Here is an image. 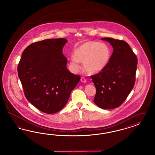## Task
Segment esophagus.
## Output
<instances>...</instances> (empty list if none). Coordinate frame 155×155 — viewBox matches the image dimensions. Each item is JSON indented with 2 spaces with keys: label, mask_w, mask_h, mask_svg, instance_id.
<instances>
[{
  "label": "esophagus",
  "mask_w": 155,
  "mask_h": 155,
  "mask_svg": "<svg viewBox=\"0 0 155 155\" xmlns=\"http://www.w3.org/2000/svg\"><path fill=\"white\" fill-rule=\"evenodd\" d=\"M81 81L83 83H86V80L84 78V77H81Z\"/></svg>",
  "instance_id": "34e87169"
}]
</instances>
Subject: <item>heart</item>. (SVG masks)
Listing matches in <instances>:
<instances>
[{"label": "heart", "instance_id": "obj_1", "mask_svg": "<svg viewBox=\"0 0 155 155\" xmlns=\"http://www.w3.org/2000/svg\"><path fill=\"white\" fill-rule=\"evenodd\" d=\"M110 57L111 50L106 44L89 41L75 49L74 57L71 58L70 63L73 69H78L79 62H83L85 71L90 74H93L106 68Z\"/></svg>", "mask_w": 155, "mask_h": 155}]
</instances>
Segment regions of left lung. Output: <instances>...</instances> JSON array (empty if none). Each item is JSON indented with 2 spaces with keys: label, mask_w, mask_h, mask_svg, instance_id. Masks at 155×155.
I'll use <instances>...</instances> for the list:
<instances>
[{
  "label": "left lung",
  "mask_w": 155,
  "mask_h": 155,
  "mask_svg": "<svg viewBox=\"0 0 155 155\" xmlns=\"http://www.w3.org/2000/svg\"><path fill=\"white\" fill-rule=\"evenodd\" d=\"M101 40L113 47V54L106 68L91 78L96 88L94 102L102 109L120 106L126 99L135 82L137 59L127 42L113 38Z\"/></svg>",
  "instance_id": "1"
}]
</instances>
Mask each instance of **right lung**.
I'll return each instance as SVG.
<instances>
[{
    "label": "right lung",
    "instance_id": "1",
    "mask_svg": "<svg viewBox=\"0 0 155 155\" xmlns=\"http://www.w3.org/2000/svg\"><path fill=\"white\" fill-rule=\"evenodd\" d=\"M67 42L60 38L34 42L24 49L19 62L24 95L43 113L54 114L64 108L81 79L66 68L62 49Z\"/></svg>",
    "mask_w": 155,
    "mask_h": 155
}]
</instances>
